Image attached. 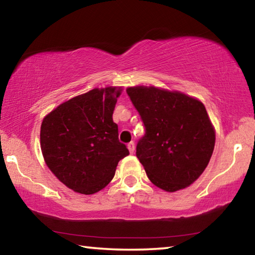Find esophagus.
<instances>
[{
    "mask_svg": "<svg viewBox=\"0 0 255 255\" xmlns=\"http://www.w3.org/2000/svg\"><path fill=\"white\" fill-rule=\"evenodd\" d=\"M127 147L129 149V152H130V154L135 152V143H133V141H130V143L127 145Z\"/></svg>",
    "mask_w": 255,
    "mask_h": 255,
    "instance_id": "34e87169",
    "label": "esophagus"
}]
</instances>
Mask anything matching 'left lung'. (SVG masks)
Segmentation results:
<instances>
[{
    "instance_id": "left-lung-1",
    "label": "left lung",
    "mask_w": 255,
    "mask_h": 255,
    "mask_svg": "<svg viewBox=\"0 0 255 255\" xmlns=\"http://www.w3.org/2000/svg\"><path fill=\"white\" fill-rule=\"evenodd\" d=\"M127 94L145 127L136 156L150 182L170 192L195 182L208 165L215 146L205 106L183 93L154 86L128 88Z\"/></svg>"
}]
</instances>
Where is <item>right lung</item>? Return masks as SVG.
Returning <instances> with one entry per match:
<instances>
[{
  "label": "right lung",
  "instance_id": "1",
  "mask_svg": "<svg viewBox=\"0 0 255 255\" xmlns=\"http://www.w3.org/2000/svg\"><path fill=\"white\" fill-rule=\"evenodd\" d=\"M120 93V88L91 90L62 103L42 120L40 146L47 166L76 192L100 191L129 154L112 120Z\"/></svg>",
  "mask_w": 255,
  "mask_h": 255
}]
</instances>
